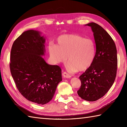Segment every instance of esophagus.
<instances>
[{"label": "esophagus", "instance_id": "esophagus-1", "mask_svg": "<svg viewBox=\"0 0 127 127\" xmlns=\"http://www.w3.org/2000/svg\"><path fill=\"white\" fill-rule=\"evenodd\" d=\"M62 75H63V77H65V78H70L71 77L70 75H69L68 74H67L66 72H63V74H62Z\"/></svg>", "mask_w": 127, "mask_h": 127}]
</instances>
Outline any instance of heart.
<instances>
[{
  "label": "heart",
  "mask_w": 127,
  "mask_h": 127,
  "mask_svg": "<svg viewBox=\"0 0 127 127\" xmlns=\"http://www.w3.org/2000/svg\"><path fill=\"white\" fill-rule=\"evenodd\" d=\"M57 44L48 46L50 57L55 63H65L72 71H84L92 64L96 53L95 45L90 38L73 34H63L56 39Z\"/></svg>",
  "instance_id": "obj_1"
}]
</instances>
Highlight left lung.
<instances>
[{"instance_id": "8db88e82", "label": "left lung", "mask_w": 127, "mask_h": 127, "mask_svg": "<svg viewBox=\"0 0 127 127\" xmlns=\"http://www.w3.org/2000/svg\"><path fill=\"white\" fill-rule=\"evenodd\" d=\"M85 26L91 27L93 32L96 53L91 66L79 77L81 86L77 94L85 100L94 101L103 96L115 82L117 50L111 36L100 26L94 22Z\"/></svg>"}]
</instances>
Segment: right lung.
I'll return each mask as SVG.
<instances>
[{
	"label": "right lung",
	"instance_id": "1",
	"mask_svg": "<svg viewBox=\"0 0 127 127\" xmlns=\"http://www.w3.org/2000/svg\"><path fill=\"white\" fill-rule=\"evenodd\" d=\"M45 40L39 31H27L13 42L10 54L11 73L19 92L26 99L41 105L52 99L62 81L60 67L50 65L42 58Z\"/></svg>",
	"mask_w": 127,
	"mask_h": 127
}]
</instances>
